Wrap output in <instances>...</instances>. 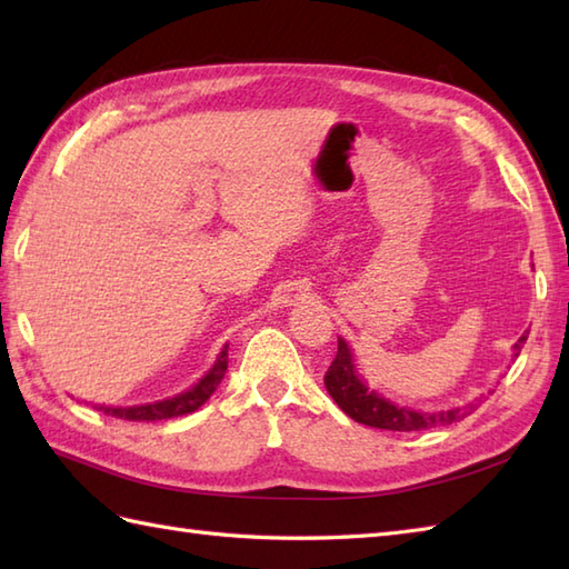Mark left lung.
I'll return each instance as SVG.
<instances>
[{"label": "left lung", "mask_w": 569, "mask_h": 569, "mask_svg": "<svg viewBox=\"0 0 569 569\" xmlns=\"http://www.w3.org/2000/svg\"><path fill=\"white\" fill-rule=\"evenodd\" d=\"M526 340L528 332L518 337V342L513 345V357L521 355V347L526 345ZM325 389L330 391L335 403L340 406L349 418L361 422V426L379 430L413 432L452 426V422L467 418L471 413V408H475V403H469L467 408H447L422 413V410L391 403L389 398L379 396L377 391H369V386L359 379V373L355 371L352 349L347 347L345 340H337V355L328 373H325Z\"/></svg>", "instance_id": "1"}]
</instances>
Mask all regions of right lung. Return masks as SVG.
Wrapping results in <instances>:
<instances>
[{
  "label": "right lung",
  "mask_w": 569,
  "mask_h": 569,
  "mask_svg": "<svg viewBox=\"0 0 569 569\" xmlns=\"http://www.w3.org/2000/svg\"><path fill=\"white\" fill-rule=\"evenodd\" d=\"M227 347H222L220 357H217L214 367L204 373V377L192 386V389L178 393L173 398H166V401H156V403H141V406H127V408H112V406H100L107 416L112 418H124V420H163V418H178V416H188L192 410H198L208 398L214 393L217 386L224 379L227 371Z\"/></svg>",
  "instance_id": "add662e5"
}]
</instances>
